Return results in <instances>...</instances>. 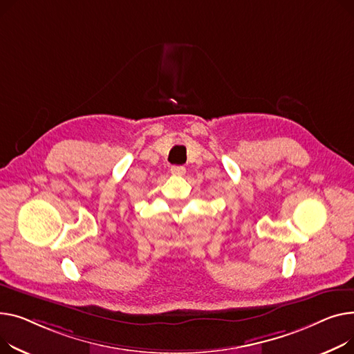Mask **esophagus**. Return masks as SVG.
<instances>
[{
    "mask_svg": "<svg viewBox=\"0 0 354 354\" xmlns=\"http://www.w3.org/2000/svg\"><path fill=\"white\" fill-rule=\"evenodd\" d=\"M170 170H171V174L178 176V177H181V176L185 174V167H183V165H173V167H171Z\"/></svg>",
    "mask_w": 354,
    "mask_h": 354,
    "instance_id": "esophagus-1",
    "label": "esophagus"
}]
</instances>
